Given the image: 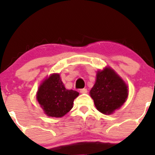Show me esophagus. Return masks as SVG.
Segmentation results:
<instances>
[{
	"label": "esophagus",
	"mask_w": 155,
	"mask_h": 155,
	"mask_svg": "<svg viewBox=\"0 0 155 155\" xmlns=\"http://www.w3.org/2000/svg\"><path fill=\"white\" fill-rule=\"evenodd\" d=\"M87 89H80V92L81 93V94H86V93H87Z\"/></svg>",
	"instance_id": "1"
}]
</instances>
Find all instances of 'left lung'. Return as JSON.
<instances>
[{
	"mask_svg": "<svg viewBox=\"0 0 155 155\" xmlns=\"http://www.w3.org/2000/svg\"><path fill=\"white\" fill-rule=\"evenodd\" d=\"M127 88L112 69L106 68L97 72L90 95L97 110L109 114L124 104L128 96Z\"/></svg>",
	"mask_w": 155,
	"mask_h": 155,
	"instance_id": "obj_1",
	"label": "left lung"
}]
</instances>
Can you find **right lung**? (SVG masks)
Returning <instances> with one entry per match:
<instances>
[{"label":"right lung","mask_w":155,"mask_h":155,"mask_svg":"<svg viewBox=\"0 0 155 155\" xmlns=\"http://www.w3.org/2000/svg\"><path fill=\"white\" fill-rule=\"evenodd\" d=\"M78 95V91L66 89L59 74H54L41 85L37 99L48 116L61 117L71 110Z\"/></svg>","instance_id":"1"}]
</instances>
